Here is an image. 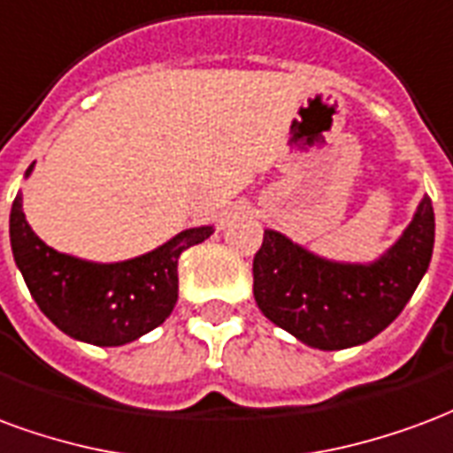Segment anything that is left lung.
<instances>
[{
	"label": "left lung",
	"instance_id": "obj_1",
	"mask_svg": "<svg viewBox=\"0 0 453 453\" xmlns=\"http://www.w3.org/2000/svg\"><path fill=\"white\" fill-rule=\"evenodd\" d=\"M434 210L425 195L401 239L374 263H338L265 229L253 296L265 319L316 349L362 345L395 321L427 273Z\"/></svg>",
	"mask_w": 453,
	"mask_h": 453
}]
</instances>
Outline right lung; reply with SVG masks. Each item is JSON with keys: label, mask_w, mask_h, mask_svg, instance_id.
I'll return each instance as SVG.
<instances>
[{"label": "right lung", "mask_w": 453, "mask_h": 453, "mask_svg": "<svg viewBox=\"0 0 453 453\" xmlns=\"http://www.w3.org/2000/svg\"><path fill=\"white\" fill-rule=\"evenodd\" d=\"M33 164L26 171L31 176ZM212 226L176 234L164 246L120 263H94L50 249L26 222L16 195L12 250L28 292L59 331L98 348H118L166 321L178 302V258L212 236Z\"/></svg>", "instance_id": "1"}]
</instances>
